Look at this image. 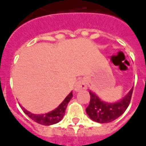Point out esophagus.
Here are the masks:
<instances>
[{"instance_id":"obj_1","label":"esophagus","mask_w":146,"mask_h":146,"mask_svg":"<svg viewBox=\"0 0 146 146\" xmlns=\"http://www.w3.org/2000/svg\"><path fill=\"white\" fill-rule=\"evenodd\" d=\"M87 88H88V86H87L86 80H80L79 81H77L76 83L74 90L76 92H80V91H83V90H86Z\"/></svg>"}]
</instances>
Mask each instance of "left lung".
<instances>
[{
	"label": "left lung",
	"mask_w": 146,
	"mask_h": 146,
	"mask_svg": "<svg viewBox=\"0 0 146 146\" xmlns=\"http://www.w3.org/2000/svg\"><path fill=\"white\" fill-rule=\"evenodd\" d=\"M133 88L124 98L115 103H108L102 101L95 93L89 92L91 95L90 103L86 109L89 117L95 122L110 123L117 119L127 109L131 99Z\"/></svg>",
	"instance_id": "8db88e82"
}]
</instances>
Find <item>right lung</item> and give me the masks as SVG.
<instances>
[{
	"mask_svg": "<svg viewBox=\"0 0 146 146\" xmlns=\"http://www.w3.org/2000/svg\"><path fill=\"white\" fill-rule=\"evenodd\" d=\"M72 97H73V92H71L67 95L66 98L64 99L63 102L55 110L45 114H33L27 111V110H25L23 107L22 108L23 110L24 113H26L30 119H33V121L42 125H52L54 123H57L62 119V117L65 115V111L67 107V105L71 100Z\"/></svg>",
	"mask_w": 146,
	"mask_h": 146,
	"instance_id": "add662e5",
	"label": "right lung"
}]
</instances>
